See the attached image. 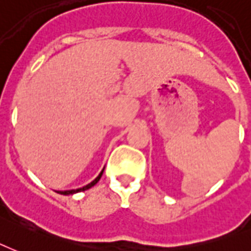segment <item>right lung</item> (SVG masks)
I'll use <instances>...</instances> for the list:
<instances>
[{"label":"right lung","instance_id":"1","mask_svg":"<svg viewBox=\"0 0 251 251\" xmlns=\"http://www.w3.org/2000/svg\"><path fill=\"white\" fill-rule=\"evenodd\" d=\"M103 169H105V168H103ZM103 169H102V172L100 173V174H98V177L96 178L94 181H92V182H90V183H88L86 186L79 187V189H75V190H74V189H73V190H65V192H57V193H59V194H64V196H70V194H75V193H78V192H85V190H88V189H90V187L94 186V185H96V183H97L98 181L101 179L102 173H103Z\"/></svg>","mask_w":251,"mask_h":251}]
</instances>
